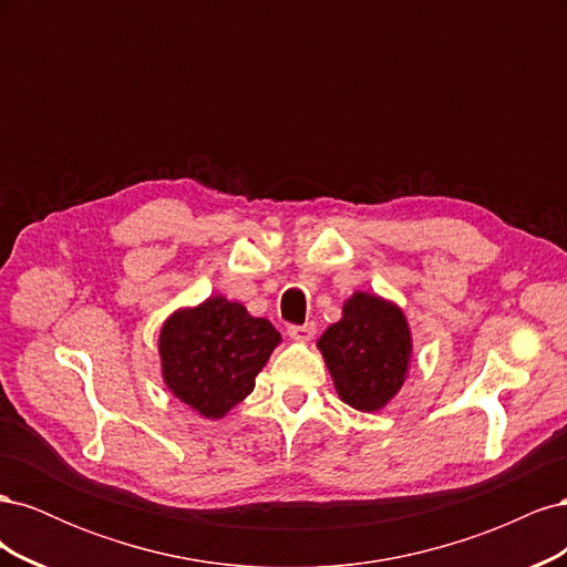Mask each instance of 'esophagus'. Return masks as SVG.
<instances>
[{"mask_svg":"<svg viewBox=\"0 0 567 567\" xmlns=\"http://www.w3.org/2000/svg\"><path fill=\"white\" fill-rule=\"evenodd\" d=\"M315 333H317V326L312 321H307L302 326H296V323L288 326V336L293 340H312Z\"/></svg>","mask_w":567,"mask_h":567,"instance_id":"1","label":"esophagus"}]
</instances>
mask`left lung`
Returning a JSON list of instances; mask_svg holds the SVG:
<instances>
[{
    "label": "left lung",
    "instance_id": "obj_1",
    "mask_svg": "<svg viewBox=\"0 0 567 567\" xmlns=\"http://www.w3.org/2000/svg\"><path fill=\"white\" fill-rule=\"evenodd\" d=\"M317 348L340 400L359 411H379L406 379L411 331L398 305L354 293L342 305V319L323 331Z\"/></svg>",
    "mask_w": 567,
    "mask_h": 567
}]
</instances>
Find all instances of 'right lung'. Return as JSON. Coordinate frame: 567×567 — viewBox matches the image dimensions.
Masks as SVG:
<instances>
[{"mask_svg":"<svg viewBox=\"0 0 567 567\" xmlns=\"http://www.w3.org/2000/svg\"><path fill=\"white\" fill-rule=\"evenodd\" d=\"M281 333L262 317H250L241 302L208 298L194 310H179L161 329L165 385L205 419H221L255 388Z\"/></svg>","mask_w":567,"mask_h":567,"instance_id":"1","label":"right lung"}]
</instances>
